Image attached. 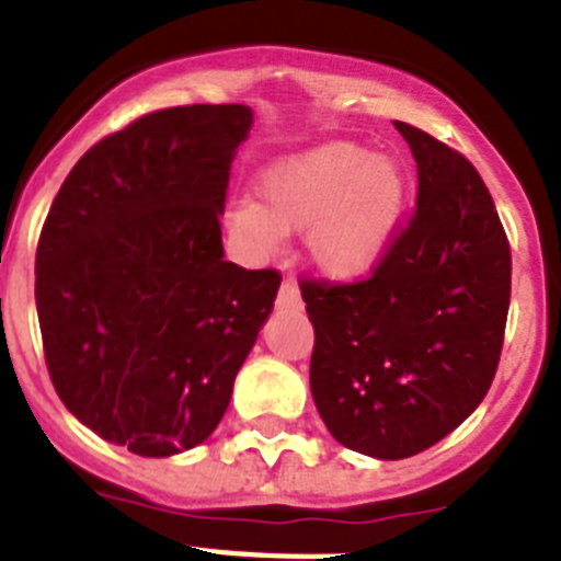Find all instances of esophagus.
Returning a JSON list of instances; mask_svg holds the SVG:
<instances>
[{
    "label": "esophagus",
    "instance_id": "34e87169",
    "mask_svg": "<svg viewBox=\"0 0 561 561\" xmlns=\"http://www.w3.org/2000/svg\"><path fill=\"white\" fill-rule=\"evenodd\" d=\"M277 306H280V309H300V291H297L295 280H284V284H280Z\"/></svg>",
    "mask_w": 561,
    "mask_h": 561
}]
</instances>
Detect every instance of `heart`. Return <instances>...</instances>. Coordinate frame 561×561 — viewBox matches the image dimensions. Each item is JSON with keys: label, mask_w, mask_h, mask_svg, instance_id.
<instances>
[{"label": "heart", "mask_w": 561, "mask_h": 561, "mask_svg": "<svg viewBox=\"0 0 561 561\" xmlns=\"http://www.w3.org/2000/svg\"><path fill=\"white\" fill-rule=\"evenodd\" d=\"M261 199L225 213L232 244L266 257L284 236L306 232V261L329 280H354L379 264L404 205L401 165L354 142H329L284 157L257 180Z\"/></svg>", "instance_id": "obj_1"}]
</instances>
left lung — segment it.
<instances>
[{
	"mask_svg": "<svg viewBox=\"0 0 561 561\" xmlns=\"http://www.w3.org/2000/svg\"><path fill=\"white\" fill-rule=\"evenodd\" d=\"M419 165L410 227L362 284H304L311 396L342 447L401 460L447 438L489 393L512 252L472 162L396 123Z\"/></svg>",
	"mask_w": 561,
	"mask_h": 561,
	"instance_id": "obj_1",
	"label": "left lung"
}]
</instances>
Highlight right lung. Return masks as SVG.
<instances>
[{
  "label": "right lung",
  "mask_w": 561,
  "mask_h": 561,
  "mask_svg": "<svg viewBox=\"0 0 561 561\" xmlns=\"http://www.w3.org/2000/svg\"><path fill=\"white\" fill-rule=\"evenodd\" d=\"M252 108L196 103L83 153L49 207L36 309L67 410L142 458L199 447L270 320L280 275L225 261L219 216Z\"/></svg>",
  "instance_id": "obj_1"
}]
</instances>
